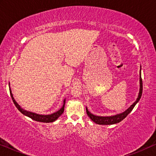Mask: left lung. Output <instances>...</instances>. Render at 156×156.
Masks as SVG:
<instances>
[{"mask_svg":"<svg viewBox=\"0 0 156 156\" xmlns=\"http://www.w3.org/2000/svg\"><path fill=\"white\" fill-rule=\"evenodd\" d=\"M142 91H143V82H142V79H141V72L140 71V91L139 93H138V96L136 101L134 102V103L132 104V105L130 106V107L123 112V113L119 114L114 115V116H95L89 112V110L87 109L86 107V111L87 114L88 115V116L90 118L91 120H92L94 122L97 123V124L99 125H112V124H115V123H118L121 122V121L123 120L128 115H129V113L133 110L134 106H136V104L138 103V101H139L140 97H141L142 95Z\"/></svg>","mask_w":156,"mask_h":156,"instance_id":"left-lung-1","label":"left lung"}]
</instances>
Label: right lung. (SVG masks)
<instances>
[{
  "instance_id": "right-lung-1",
  "label": "right lung",
  "mask_w": 156,
  "mask_h": 156,
  "mask_svg": "<svg viewBox=\"0 0 156 156\" xmlns=\"http://www.w3.org/2000/svg\"><path fill=\"white\" fill-rule=\"evenodd\" d=\"M9 88H10V87H9ZM10 96H11L12 101H13L14 104L16 105V108H18V109L20 111V112L22 113L23 114H24V115H25V116L30 117V118L33 119V120H35L36 121H40V122H43V123L53 122V121H56L57 119H58L59 117L63 114L64 109H65V99L64 100V101H63L62 107L59 111H57V112L53 113V114H50V115H40V114H35V113L27 112V111L24 110L23 108H21L20 106L18 105V104L16 101V100H15L14 98H13V96H12V91H11V90H10Z\"/></svg>"
}]
</instances>
